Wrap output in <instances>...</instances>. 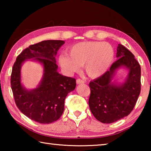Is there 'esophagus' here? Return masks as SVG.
Returning <instances> with one entry per match:
<instances>
[{
	"mask_svg": "<svg viewBox=\"0 0 151 151\" xmlns=\"http://www.w3.org/2000/svg\"><path fill=\"white\" fill-rule=\"evenodd\" d=\"M84 83H85V81L81 80L80 78H78L76 80V84H77V85H80V84H84Z\"/></svg>",
	"mask_w": 151,
	"mask_h": 151,
	"instance_id": "obj_1",
	"label": "esophagus"
}]
</instances>
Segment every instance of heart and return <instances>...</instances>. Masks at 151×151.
Segmentation results:
<instances>
[{"instance_id": "obj_1", "label": "heart", "mask_w": 151, "mask_h": 151, "mask_svg": "<svg viewBox=\"0 0 151 151\" xmlns=\"http://www.w3.org/2000/svg\"><path fill=\"white\" fill-rule=\"evenodd\" d=\"M69 55H62L58 63L67 75H72L84 65L87 75L99 77L111 67L114 58V50L108 42L88 41L78 42L69 49Z\"/></svg>"}]
</instances>
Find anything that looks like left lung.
Returning <instances> with one entry per match:
<instances>
[{
    "label": "left lung",
    "instance_id": "left-lung-1",
    "mask_svg": "<svg viewBox=\"0 0 151 151\" xmlns=\"http://www.w3.org/2000/svg\"><path fill=\"white\" fill-rule=\"evenodd\" d=\"M116 58L110 70L90 82L89 108L94 116L103 123H112L131 113L140 93V66L132 53L121 44ZM126 69L123 82L114 79L117 72Z\"/></svg>",
    "mask_w": 151,
    "mask_h": 151
}]
</instances>
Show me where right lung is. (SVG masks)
<instances>
[{
	"mask_svg": "<svg viewBox=\"0 0 151 151\" xmlns=\"http://www.w3.org/2000/svg\"><path fill=\"white\" fill-rule=\"evenodd\" d=\"M65 41L43 40L29 46L18 56L11 74V88L18 108L25 116L41 124L54 122L65 109L67 94L76 87V80L58 73L56 62L57 51ZM40 63L43 73L39 85L29 89L22 83L21 68L26 60Z\"/></svg>",
	"mask_w": 151,
	"mask_h": 151,
	"instance_id": "add662e5",
	"label": "right lung"
}]
</instances>
